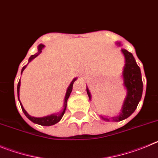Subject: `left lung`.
Masks as SVG:
<instances>
[{
	"label": "left lung",
	"instance_id": "left-lung-1",
	"mask_svg": "<svg viewBox=\"0 0 158 158\" xmlns=\"http://www.w3.org/2000/svg\"><path fill=\"white\" fill-rule=\"evenodd\" d=\"M118 45H120V43H118ZM121 51L124 55L125 62H126L123 72V76L124 86L127 90V95L125 99L121 113L116 117L112 118L114 121H120L124 120L134 113L139 101L141 100L143 89L141 71L136 64L134 56L131 54V52H128L126 49H122ZM86 92L90 100L91 96L87 88H86ZM103 119L109 120L108 118H103Z\"/></svg>",
	"mask_w": 158,
	"mask_h": 158
}]
</instances>
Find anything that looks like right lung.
<instances>
[{
	"label": "right lung",
	"mask_w": 158,
	"mask_h": 158,
	"mask_svg": "<svg viewBox=\"0 0 158 158\" xmlns=\"http://www.w3.org/2000/svg\"><path fill=\"white\" fill-rule=\"evenodd\" d=\"M44 46H45L44 45H38V52H37V53H35V54L32 55V56L29 58V60H28V61L31 62V60L34 59V58L36 57V56H38V55L41 52H42V49L44 48ZM26 67H27V65L23 68L22 71H21V74H22V72H23L24 69H26ZM76 80V79H73V81L71 82L70 86H69V88H68V89H67L66 95H65V98H64V109L63 112H62L60 114H58V115L53 114V115H50V116H45V117H39V118L33 117V116H31L27 113L26 110L23 109V106L21 105V108H22V110H23V112L24 114H25V116H26L30 120H31V121L33 122V123H38V124L42 125V126H50V125H53V124H55V123H57V122H59L60 120H61V118H62V116H64V112H65V110H66V107H67V102H68V99H69V96H70L71 92H72V86H73L74 82H75ZM19 87H20V79H19V82H18V85H17V93H18V98H19Z\"/></svg>",
	"instance_id": "1"
}]
</instances>
